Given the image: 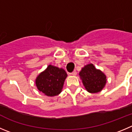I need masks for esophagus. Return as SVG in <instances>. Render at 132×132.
Here are the masks:
<instances>
[{"instance_id": "34e87169", "label": "esophagus", "mask_w": 132, "mask_h": 132, "mask_svg": "<svg viewBox=\"0 0 132 132\" xmlns=\"http://www.w3.org/2000/svg\"><path fill=\"white\" fill-rule=\"evenodd\" d=\"M70 74L72 75V76H76V75H77V72H76V70H74V71H73V72H72Z\"/></svg>"}]
</instances>
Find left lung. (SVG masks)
<instances>
[{
  "label": "left lung",
  "mask_w": 132,
  "mask_h": 132,
  "mask_svg": "<svg viewBox=\"0 0 132 132\" xmlns=\"http://www.w3.org/2000/svg\"><path fill=\"white\" fill-rule=\"evenodd\" d=\"M79 76L85 88L90 93L100 92L106 84V76L92 64H88L81 69Z\"/></svg>",
  "instance_id": "obj_1"
}]
</instances>
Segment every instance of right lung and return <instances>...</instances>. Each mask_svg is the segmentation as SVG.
<instances>
[{
  "mask_svg": "<svg viewBox=\"0 0 132 132\" xmlns=\"http://www.w3.org/2000/svg\"><path fill=\"white\" fill-rule=\"evenodd\" d=\"M67 73L62 68L49 65L36 79V85L47 96H55L62 92Z\"/></svg>",
  "mask_w": 132,
  "mask_h": 132,
  "instance_id": "obj_1",
  "label": "right lung"
}]
</instances>
